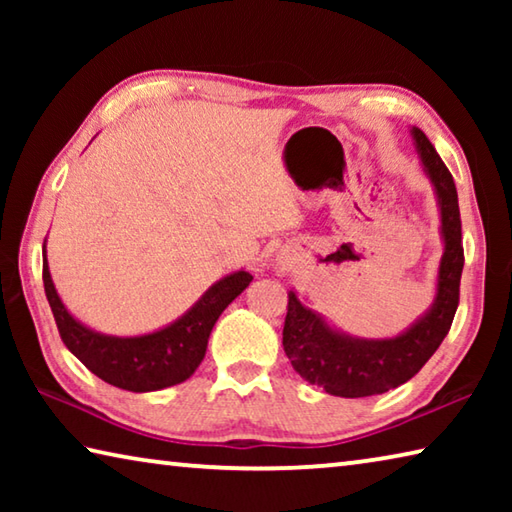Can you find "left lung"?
<instances>
[{"label":"left lung","mask_w":512,"mask_h":512,"mask_svg":"<svg viewBox=\"0 0 512 512\" xmlns=\"http://www.w3.org/2000/svg\"><path fill=\"white\" fill-rule=\"evenodd\" d=\"M413 140L436 187L440 219H443L445 253L440 259L436 302L429 314L402 336L384 341H359L334 332L323 318L302 307L296 293L291 291L282 332L284 352L302 379L323 386L329 395L368 397L402 386L404 381L418 375L452 327L465 262L458 194L452 173L440 160L429 137L420 128H413Z\"/></svg>","instance_id":"obj_1"}]
</instances>
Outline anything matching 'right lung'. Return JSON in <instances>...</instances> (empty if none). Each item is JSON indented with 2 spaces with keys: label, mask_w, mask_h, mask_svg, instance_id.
Listing matches in <instances>:
<instances>
[{
  "label": "right lung",
  "mask_w": 512,
  "mask_h": 512,
  "mask_svg": "<svg viewBox=\"0 0 512 512\" xmlns=\"http://www.w3.org/2000/svg\"><path fill=\"white\" fill-rule=\"evenodd\" d=\"M42 282H45L49 307L54 311L58 334L67 350L108 384L133 393H149L183 384L194 375L205 357L214 323L223 309L253 282V275L239 271L223 277L176 323L133 339L92 332L74 320L54 289L47 257L42 262Z\"/></svg>",
  "instance_id": "right-lung-1"
}]
</instances>
